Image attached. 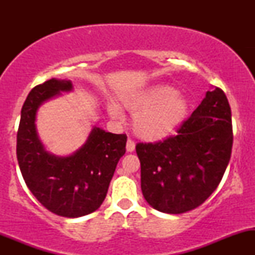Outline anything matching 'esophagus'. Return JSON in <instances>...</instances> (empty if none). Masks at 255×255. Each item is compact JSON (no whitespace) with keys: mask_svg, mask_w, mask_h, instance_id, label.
<instances>
[{"mask_svg":"<svg viewBox=\"0 0 255 255\" xmlns=\"http://www.w3.org/2000/svg\"><path fill=\"white\" fill-rule=\"evenodd\" d=\"M126 148H127L128 152H133L134 150H135V144H134L133 140H130V139L127 140V145H126Z\"/></svg>","mask_w":255,"mask_h":255,"instance_id":"1","label":"esophagus"}]
</instances>
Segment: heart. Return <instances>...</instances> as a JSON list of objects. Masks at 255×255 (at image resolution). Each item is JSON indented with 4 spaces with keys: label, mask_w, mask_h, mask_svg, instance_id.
<instances>
[{
    "label": "heart",
    "mask_w": 255,
    "mask_h": 255,
    "mask_svg": "<svg viewBox=\"0 0 255 255\" xmlns=\"http://www.w3.org/2000/svg\"><path fill=\"white\" fill-rule=\"evenodd\" d=\"M122 103L131 113L133 129L141 139L157 141L170 135L183 124L189 111V103L178 91L166 85L126 96ZM109 114L113 119L124 120V113L118 104L110 102Z\"/></svg>",
    "instance_id": "obj_1"
}]
</instances>
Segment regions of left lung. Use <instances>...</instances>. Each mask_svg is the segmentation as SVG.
Listing matches in <instances>:
<instances>
[{"mask_svg":"<svg viewBox=\"0 0 255 255\" xmlns=\"http://www.w3.org/2000/svg\"><path fill=\"white\" fill-rule=\"evenodd\" d=\"M231 147L230 105L223 91L216 87L207 91L176 135L136 145L145 200L171 215L200 206L221 182Z\"/></svg>","mask_w":255,"mask_h":255,"instance_id":"1","label":"left lung"}]
</instances>
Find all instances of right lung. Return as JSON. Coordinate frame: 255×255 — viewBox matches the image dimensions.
<instances>
[{
    "label": "right lung",
    "mask_w": 255,
    "mask_h": 255,
    "mask_svg": "<svg viewBox=\"0 0 255 255\" xmlns=\"http://www.w3.org/2000/svg\"><path fill=\"white\" fill-rule=\"evenodd\" d=\"M72 90L71 80L55 78L32 89L21 109L16 157L37 200L55 215L77 218L95 212L104 201L126 152L127 136L93 126L86 142L74 153L62 157L46 151L37 131V111L44 102Z\"/></svg>",
    "instance_id": "right-lung-1"
}]
</instances>
